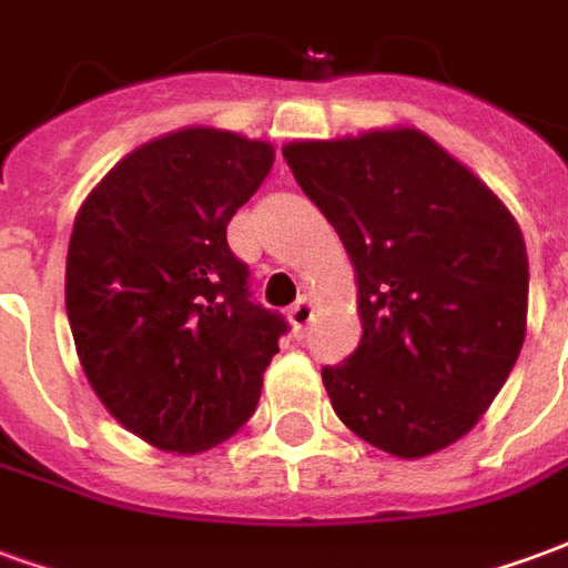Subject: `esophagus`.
<instances>
[{
    "mask_svg": "<svg viewBox=\"0 0 568 568\" xmlns=\"http://www.w3.org/2000/svg\"><path fill=\"white\" fill-rule=\"evenodd\" d=\"M313 313H316V307H313V301L304 295L301 301H297L295 307L288 310V322L295 325V332H304V328L310 325V320H313Z\"/></svg>",
    "mask_w": 568,
    "mask_h": 568,
    "instance_id": "34e87169",
    "label": "esophagus"
}]
</instances>
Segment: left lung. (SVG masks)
<instances>
[{
  "instance_id": "left-lung-1",
  "label": "left lung",
  "mask_w": 568,
  "mask_h": 568,
  "mask_svg": "<svg viewBox=\"0 0 568 568\" xmlns=\"http://www.w3.org/2000/svg\"><path fill=\"white\" fill-rule=\"evenodd\" d=\"M353 258L362 341L322 368L358 438L419 459L475 428L526 337L524 234L493 191L414 128L283 149Z\"/></svg>"
}]
</instances>
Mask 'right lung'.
<instances>
[{
  "label": "right lung",
  "mask_w": 568,
  "mask_h": 568,
  "mask_svg": "<svg viewBox=\"0 0 568 568\" xmlns=\"http://www.w3.org/2000/svg\"><path fill=\"white\" fill-rule=\"evenodd\" d=\"M273 166L267 142L185 128L130 151L81 203L67 316L105 410L158 450L231 438L288 322L252 301L227 222Z\"/></svg>",
  "instance_id": "1"
}]
</instances>
